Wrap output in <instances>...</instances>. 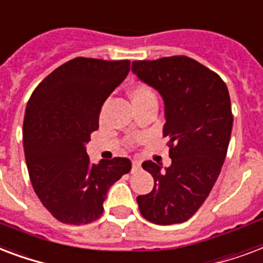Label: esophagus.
I'll list each match as a JSON object with an SVG mask.
<instances>
[{
	"label": "esophagus",
	"mask_w": 263,
	"mask_h": 263,
	"mask_svg": "<svg viewBox=\"0 0 263 263\" xmlns=\"http://www.w3.org/2000/svg\"><path fill=\"white\" fill-rule=\"evenodd\" d=\"M132 164H133V168H132V172H137L138 168L141 167V162L137 159H134L133 162H132Z\"/></svg>",
	"instance_id": "34e87169"
}]
</instances>
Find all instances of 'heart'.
I'll use <instances>...</instances> for the list:
<instances>
[{"label": "heart", "instance_id": "b5f03b06", "mask_svg": "<svg viewBox=\"0 0 263 263\" xmlns=\"http://www.w3.org/2000/svg\"><path fill=\"white\" fill-rule=\"evenodd\" d=\"M130 99L133 105H138V104L148 103V101H155L156 100V95L152 87H149L145 83H136L130 87Z\"/></svg>", "mask_w": 263, "mask_h": 263}]
</instances>
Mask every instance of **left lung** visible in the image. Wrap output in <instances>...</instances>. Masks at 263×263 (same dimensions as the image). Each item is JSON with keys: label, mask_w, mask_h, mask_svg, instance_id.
<instances>
[{"label": "left lung", "mask_w": 263, "mask_h": 263, "mask_svg": "<svg viewBox=\"0 0 263 263\" xmlns=\"http://www.w3.org/2000/svg\"><path fill=\"white\" fill-rule=\"evenodd\" d=\"M132 71L163 99L172 158L168 167L142 163L155 185L137 196L138 209L152 223L185 222L204 203L227 156L233 126L229 91L219 75L186 56L133 62Z\"/></svg>", "instance_id": "8db88e82"}]
</instances>
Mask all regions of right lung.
I'll return each instance as SVG.
<instances>
[{
  "label": "right lung",
  "instance_id": "1",
  "mask_svg": "<svg viewBox=\"0 0 263 263\" xmlns=\"http://www.w3.org/2000/svg\"><path fill=\"white\" fill-rule=\"evenodd\" d=\"M129 60L77 58L32 91L23 122V146L32 188L54 218L82 225L104 211L108 189L130 172L127 158L91 163L86 154L105 100L129 74Z\"/></svg>",
  "mask_w": 263,
  "mask_h": 263
}]
</instances>
